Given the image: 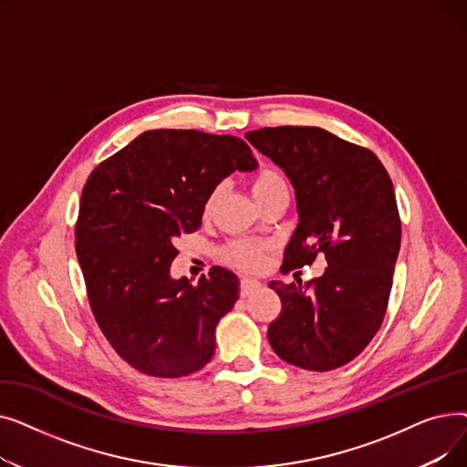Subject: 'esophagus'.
<instances>
[{"mask_svg": "<svg viewBox=\"0 0 467 467\" xmlns=\"http://www.w3.org/2000/svg\"><path fill=\"white\" fill-rule=\"evenodd\" d=\"M259 287H261V282L250 280V278H244V280H240V296H242V297H248L250 293H254V291L259 289Z\"/></svg>", "mask_w": 467, "mask_h": 467, "instance_id": "34e87169", "label": "esophagus"}]
</instances>
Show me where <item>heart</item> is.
Wrapping results in <instances>:
<instances>
[{"instance_id":"b5f03b06","label":"heart","mask_w":467,"mask_h":467,"mask_svg":"<svg viewBox=\"0 0 467 467\" xmlns=\"http://www.w3.org/2000/svg\"><path fill=\"white\" fill-rule=\"evenodd\" d=\"M248 187L254 194V199L259 202H266L276 194L287 192V180L284 171L273 164H261L254 174L248 178ZM223 194V185H215L204 199L202 204V215L210 217ZM271 250V244L265 240H254V238H231L223 246L217 250L219 259L238 268V271L255 273L261 271L266 261V252Z\"/></svg>"}]
</instances>
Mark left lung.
<instances>
[{
    "mask_svg": "<svg viewBox=\"0 0 467 467\" xmlns=\"http://www.w3.org/2000/svg\"><path fill=\"white\" fill-rule=\"evenodd\" d=\"M248 141L296 187L299 225L285 273L324 255V276L271 282L282 310L268 342L284 361L331 371L352 361L382 326L401 244L396 192L379 157L317 127H266Z\"/></svg>",
    "mask_w": 467,
    "mask_h": 467,
    "instance_id": "left-lung-1",
    "label": "left lung"
}]
</instances>
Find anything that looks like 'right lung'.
<instances>
[{"label": "right lung", "mask_w": 467, "mask_h": 467, "mask_svg": "<svg viewBox=\"0 0 467 467\" xmlns=\"http://www.w3.org/2000/svg\"><path fill=\"white\" fill-rule=\"evenodd\" d=\"M250 145L201 130H147L98 164L76 221V254L94 320L140 373L191 375L212 359L215 326L238 299L223 266L191 285L171 280L174 240L202 223L206 194L234 170H254Z\"/></svg>", "instance_id": "obj_1"}]
</instances>
